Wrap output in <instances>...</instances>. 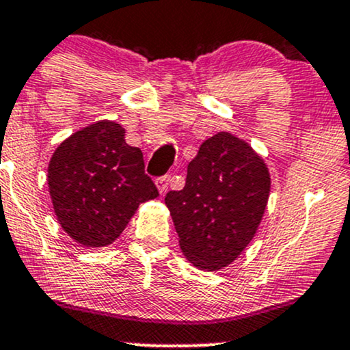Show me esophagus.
Instances as JSON below:
<instances>
[{"mask_svg":"<svg viewBox=\"0 0 350 350\" xmlns=\"http://www.w3.org/2000/svg\"><path fill=\"white\" fill-rule=\"evenodd\" d=\"M156 186H157V191H159L161 196L166 194L167 193V187H169V176H163V178L157 179Z\"/></svg>","mask_w":350,"mask_h":350,"instance_id":"esophagus-1","label":"esophagus"}]
</instances>
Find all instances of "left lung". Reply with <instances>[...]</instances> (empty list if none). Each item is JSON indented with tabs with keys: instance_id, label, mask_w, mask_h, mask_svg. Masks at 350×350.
<instances>
[{
	"instance_id": "1",
	"label": "left lung",
	"mask_w": 350,
	"mask_h": 350,
	"mask_svg": "<svg viewBox=\"0 0 350 350\" xmlns=\"http://www.w3.org/2000/svg\"><path fill=\"white\" fill-rule=\"evenodd\" d=\"M269 193L266 163L244 139L224 131L206 139L186 186L164 198L186 259L201 271L232 264L254 239Z\"/></svg>"
}]
</instances>
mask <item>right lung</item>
<instances>
[{
    "label": "right lung",
    "instance_id": "obj_1",
    "mask_svg": "<svg viewBox=\"0 0 350 350\" xmlns=\"http://www.w3.org/2000/svg\"><path fill=\"white\" fill-rule=\"evenodd\" d=\"M124 133L118 122L98 121L64 139L49 161L57 222L84 247L113 244L141 202L159 196L143 152L126 143Z\"/></svg>",
    "mask_w": 350,
    "mask_h": 350
}]
</instances>
